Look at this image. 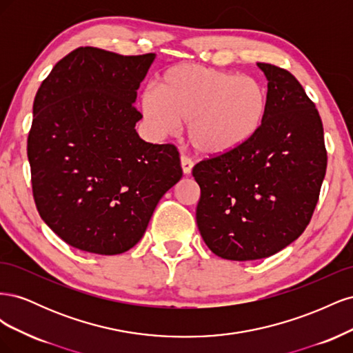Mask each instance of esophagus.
<instances>
[{
    "label": "esophagus",
    "instance_id": "esophagus-1",
    "mask_svg": "<svg viewBox=\"0 0 353 353\" xmlns=\"http://www.w3.org/2000/svg\"><path fill=\"white\" fill-rule=\"evenodd\" d=\"M193 166H194L193 160H191V159L187 157V156H181V168H183V172H184L185 175L191 174V170H193Z\"/></svg>",
    "mask_w": 353,
    "mask_h": 353
}]
</instances>
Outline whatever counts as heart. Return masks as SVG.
<instances>
[{
	"mask_svg": "<svg viewBox=\"0 0 353 353\" xmlns=\"http://www.w3.org/2000/svg\"><path fill=\"white\" fill-rule=\"evenodd\" d=\"M156 88L141 97L150 130L163 137L188 123L191 145L208 156L244 145L261 130L268 110V94L258 79L200 65L169 68Z\"/></svg>",
	"mask_w": 353,
	"mask_h": 353,
	"instance_id": "1",
	"label": "heart"
}]
</instances>
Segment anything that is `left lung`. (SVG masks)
Masks as SVG:
<instances>
[{
  "label": "left lung",
  "instance_id": "left-lung-1",
  "mask_svg": "<svg viewBox=\"0 0 353 353\" xmlns=\"http://www.w3.org/2000/svg\"><path fill=\"white\" fill-rule=\"evenodd\" d=\"M268 79L261 130L240 148L193 168L200 185L197 227L228 261L263 259L307 227L327 169L323 121L293 74L258 63Z\"/></svg>",
  "mask_w": 353,
  "mask_h": 353
}]
</instances>
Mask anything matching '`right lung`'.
<instances>
[{"instance_id": "add662e5", "label": "right lung", "mask_w": 353, "mask_h": 353, "mask_svg": "<svg viewBox=\"0 0 353 353\" xmlns=\"http://www.w3.org/2000/svg\"><path fill=\"white\" fill-rule=\"evenodd\" d=\"M156 54L79 47L42 81L28 135L39 216L83 252L119 254L141 240L183 176L178 148L138 137L134 101Z\"/></svg>"}]
</instances>
